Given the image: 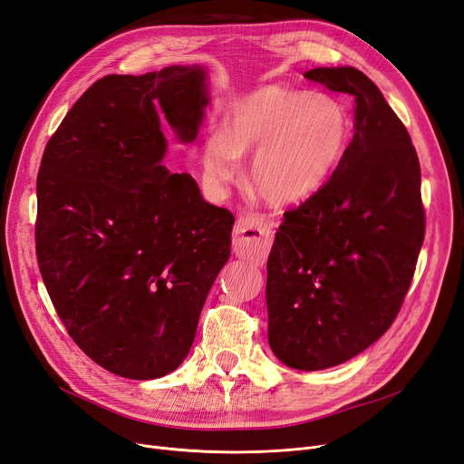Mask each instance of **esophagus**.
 <instances>
[{
  "mask_svg": "<svg viewBox=\"0 0 464 464\" xmlns=\"http://www.w3.org/2000/svg\"><path fill=\"white\" fill-rule=\"evenodd\" d=\"M273 226L271 221L259 214L238 218L233 229V250L238 257L259 259L271 245Z\"/></svg>",
  "mask_w": 464,
  "mask_h": 464,
  "instance_id": "obj_1",
  "label": "esophagus"
}]
</instances>
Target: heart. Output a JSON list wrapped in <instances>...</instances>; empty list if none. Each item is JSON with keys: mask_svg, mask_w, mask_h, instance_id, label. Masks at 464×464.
Segmentation results:
<instances>
[{"mask_svg": "<svg viewBox=\"0 0 464 464\" xmlns=\"http://www.w3.org/2000/svg\"><path fill=\"white\" fill-rule=\"evenodd\" d=\"M351 121L330 96L264 87L237 102L205 146V170L229 184L240 157H252L250 182L275 205H294L324 186L345 157Z\"/></svg>", "mask_w": 464, "mask_h": 464, "instance_id": "obj_1", "label": "heart"}]
</instances>
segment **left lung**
Returning <instances> with one entry per match:
<instances>
[{"instance_id":"1","label":"left lung","mask_w":464,"mask_h":464,"mask_svg":"<svg viewBox=\"0 0 464 464\" xmlns=\"http://www.w3.org/2000/svg\"><path fill=\"white\" fill-rule=\"evenodd\" d=\"M311 82L354 96V136L328 182L285 212L267 259V335L295 370H326L385 334L425 238L420 167L410 132L356 68Z\"/></svg>"}]
</instances>
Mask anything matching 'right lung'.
Masks as SVG:
<instances>
[{"mask_svg":"<svg viewBox=\"0 0 464 464\" xmlns=\"http://www.w3.org/2000/svg\"><path fill=\"white\" fill-rule=\"evenodd\" d=\"M207 70L106 75L47 142L37 174L35 252L70 337L104 370L157 379L188 356L231 254L235 218L165 165V113L193 142Z\"/></svg>","mask_w":464,"mask_h":464,"instance_id":"1","label":"right lung"}]
</instances>
